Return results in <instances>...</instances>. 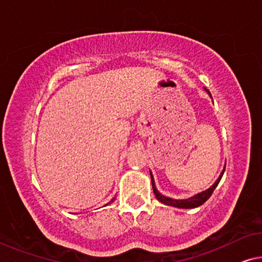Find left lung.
<instances>
[{
    "label": "left lung",
    "mask_w": 262,
    "mask_h": 262,
    "mask_svg": "<svg viewBox=\"0 0 262 262\" xmlns=\"http://www.w3.org/2000/svg\"><path fill=\"white\" fill-rule=\"evenodd\" d=\"M224 171L225 170H223L222 175L219 176V178L217 181H215V183L211 186L210 189H207L205 191H203V192L196 194V196L191 197L189 199H183V201H177V199H171V198H168V197H164L163 194H161L159 191L156 190L155 188V183H154V178L150 172V177H151V184H152V190H154V193H155L156 198L159 199L160 202L163 203V204H167V205H171V206H176V207H180V209H193V207H198L201 206L202 204H204V203L207 201L211 197V194L213 193L214 189L217 188V185L219 184V182H221L222 177L224 175Z\"/></svg>",
    "instance_id": "left-lung-1"
}]
</instances>
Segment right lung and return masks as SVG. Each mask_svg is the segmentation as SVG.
Masks as SVG:
<instances>
[{"label":"right lung","mask_w":262,"mask_h":262,"mask_svg":"<svg viewBox=\"0 0 262 262\" xmlns=\"http://www.w3.org/2000/svg\"><path fill=\"white\" fill-rule=\"evenodd\" d=\"M111 202H113V199H112V201H111Z\"/></svg>","instance_id":"1"}]
</instances>
